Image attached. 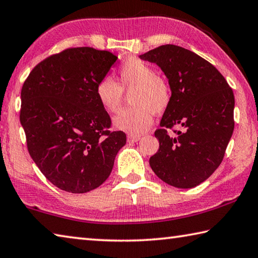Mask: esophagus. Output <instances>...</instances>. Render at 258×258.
<instances>
[{
	"mask_svg": "<svg viewBox=\"0 0 258 258\" xmlns=\"http://www.w3.org/2000/svg\"><path fill=\"white\" fill-rule=\"evenodd\" d=\"M141 137L139 136H134V135H129L128 137H126V142L130 143V144H134V143H137Z\"/></svg>",
	"mask_w": 258,
	"mask_h": 258,
	"instance_id": "1",
	"label": "esophagus"
}]
</instances>
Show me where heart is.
<instances>
[{
    "label": "heart",
    "mask_w": 258,
    "mask_h": 258,
    "mask_svg": "<svg viewBox=\"0 0 258 258\" xmlns=\"http://www.w3.org/2000/svg\"><path fill=\"white\" fill-rule=\"evenodd\" d=\"M123 90L130 93L135 105L122 110L114 117V125L122 132L142 135L153 123V112L161 114L171 103L169 84L156 76L153 68L137 57H129L119 70V84L110 77H104L96 84L95 96L104 110L115 113L123 102Z\"/></svg>",
    "instance_id": "heart-1"
}]
</instances>
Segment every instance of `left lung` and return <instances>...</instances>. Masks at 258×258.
Returning <instances> with one entry per match:
<instances>
[{
  "instance_id": "left-lung-1",
  "label": "left lung",
  "mask_w": 258,
  "mask_h": 258,
  "mask_svg": "<svg viewBox=\"0 0 258 258\" xmlns=\"http://www.w3.org/2000/svg\"><path fill=\"white\" fill-rule=\"evenodd\" d=\"M139 57L161 68L172 93L154 134L160 148L151 156V168L171 186L196 187L219 168L232 136V89L213 64L177 45H162ZM174 125L183 130L174 131Z\"/></svg>"
}]
</instances>
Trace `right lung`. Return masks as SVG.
Listing matches in <instances>:
<instances>
[{
    "label": "right lung",
    "mask_w": 258,
    "mask_h": 258,
    "mask_svg": "<svg viewBox=\"0 0 258 258\" xmlns=\"http://www.w3.org/2000/svg\"><path fill=\"white\" fill-rule=\"evenodd\" d=\"M117 56L71 47L36 66L21 89L20 122L27 148L45 178L72 194L97 188L110 175L123 132H113L95 87Z\"/></svg>",
    "instance_id": "1"
}]
</instances>
